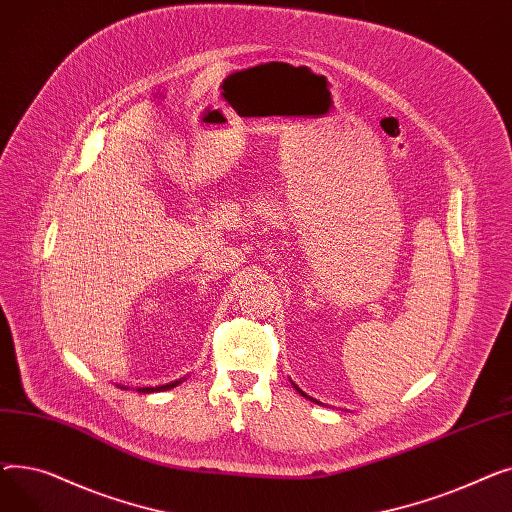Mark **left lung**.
Masks as SVG:
<instances>
[{"label": "left lung", "mask_w": 512, "mask_h": 512, "mask_svg": "<svg viewBox=\"0 0 512 512\" xmlns=\"http://www.w3.org/2000/svg\"><path fill=\"white\" fill-rule=\"evenodd\" d=\"M294 388H297V386H294ZM297 390H299V388H297ZM299 392H301V394H303V396H307V394H305V392H303V390H299ZM311 400H313V398H311ZM315 402H317V400H315Z\"/></svg>", "instance_id": "left-lung-1"}]
</instances>
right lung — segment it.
I'll return each instance as SVG.
<instances>
[{"label": "right lung", "mask_w": 512, "mask_h": 512, "mask_svg": "<svg viewBox=\"0 0 512 512\" xmlns=\"http://www.w3.org/2000/svg\"><path fill=\"white\" fill-rule=\"evenodd\" d=\"M180 382H174V384H166V386H155V388H139V392H155V390H168V388H174L178 386Z\"/></svg>", "instance_id": "add662e5"}]
</instances>
